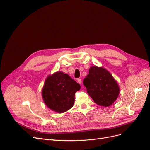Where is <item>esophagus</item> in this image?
<instances>
[{
	"mask_svg": "<svg viewBox=\"0 0 150 150\" xmlns=\"http://www.w3.org/2000/svg\"><path fill=\"white\" fill-rule=\"evenodd\" d=\"M77 81H78V83L79 84H81V83H82V80H81V79H80V78H78V79H77Z\"/></svg>",
	"mask_w": 150,
	"mask_h": 150,
	"instance_id": "34e87169",
	"label": "esophagus"
}]
</instances>
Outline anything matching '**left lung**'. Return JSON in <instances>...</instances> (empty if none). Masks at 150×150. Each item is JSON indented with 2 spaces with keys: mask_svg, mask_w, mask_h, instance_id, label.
<instances>
[{
  "mask_svg": "<svg viewBox=\"0 0 150 150\" xmlns=\"http://www.w3.org/2000/svg\"><path fill=\"white\" fill-rule=\"evenodd\" d=\"M83 84L91 98L99 106H110L118 97V84L110 72L102 67H91Z\"/></svg>",
  "mask_w": 150,
  "mask_h": 150,
  "instance_id": "1",
  "label": "left lung"
}]
</instances>
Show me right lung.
Wrapping results in <instances>:
<instances>
[{"mask_svg": "<svg viewBox=\"0 0 150 150\" xmlns=\"http://www.w3.org/2000/svg\"><path fill=\"white\" fill-rule=\"evenodd\" d=\"M80 88V85L69 75L58 71L45 81L42 91L43 100L51 110L62 113L73 106L75 93Z\"/></svg>", "mask_w": 150, "mask_h": 150, "instance_id": "obj_1", "label": "right lung"}]
</instances>
